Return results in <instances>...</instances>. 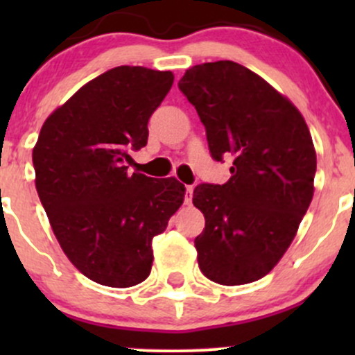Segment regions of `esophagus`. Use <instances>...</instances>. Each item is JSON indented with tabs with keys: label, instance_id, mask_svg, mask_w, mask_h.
Returning a JSON list of instances; mask_svg holds the SVG:
<instances>
[{
	"label": "esophagus",
	"instance_id": "1",
	"mask_svg": "<svg viewBox=\"0 0 355 355\" xmlns=\"http://www.w3.org/2000/svg\"><path fill=\"white\" fill-rule=\"evenodd\" d=\"M192 191H194V189H192V185H187V187H185V204L192 202Z\"/></svg>",
	"mask_w": 355,
	"mask_h": 355
}]
</instances>
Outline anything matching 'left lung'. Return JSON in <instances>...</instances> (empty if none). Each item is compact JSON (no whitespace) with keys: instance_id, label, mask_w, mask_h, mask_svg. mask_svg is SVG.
I'll list each match as a JSON object with an SVG mask.
<instances>
[{"instance_id":"1","label":"left lung","mask_w":355,"mask_h":355,"mask_svg":"<svg viewBox=\"0 0 355 355\" xmlns=\"http://www.w3.org/2000/svg\"><path fill=\"white\" fill-rule=\"evenodd\" d=\"M206 128L213 159L234 157L227 184H199L206 227L194 241L204 277L244 285L287 252L314 194L316 151L300 111L235 62L189 68L178 82Z\"/></svg>"}]
</instances>
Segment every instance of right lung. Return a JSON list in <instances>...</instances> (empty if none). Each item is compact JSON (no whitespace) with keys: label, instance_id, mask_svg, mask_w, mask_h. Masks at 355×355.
Wrapping results in <instances>:
<instances>
[{"label":"right lung","instance_id":"add662e5","mask_svg":"<svg viewBox=\"0 0 355 355\" xmlns=\"http://www.w3.org/2000/svg\"><path fill=\"white\" fill-rule=\"evenodd\" d=\"M171 71L116 67L82 85L44 121L32 151L35 189L63 252L89 280L114 288L151 273L153 239L182 206L177 178L130 173Z\"/></svg>","mask_w":355,"mask_h":355}]
</instances>
